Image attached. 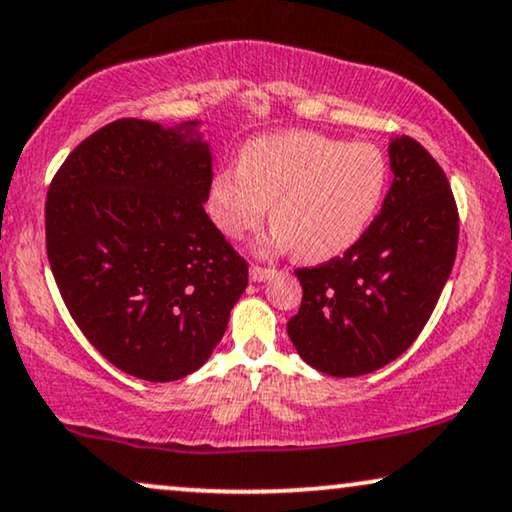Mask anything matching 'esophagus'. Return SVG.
Listing matches in <instances>:
<instances>
[{
	"label": "esophagus",
	"mask_w": 512,
	"mask_h": 512,
	"mask_svg": "<svg viewBox=\"0 0 512 512\" xmlns=\"http://www.w3.org/2000/svg\"><path fill=\"white\" fill-rule=\"evenodd\" d=\"M249 275H251V279H254V282H265V279L275 277L277 270L275 268H261V265H251Z\"/></svg>",
	"instance_id": "1"
}]
</instances>
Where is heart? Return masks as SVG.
<instances>
[{
    "instance_id": "1",
    "label": "heart",
    "mask_w": 512,
    "mask_h": 512,
    "mask_svg": "<svg viewBox=\"0 0 512 512\" xmlns=\"http://www.w3.org/2000/svg\"><path fill=\"white\" fill-rule=\"evenodd\" d=\"M387 188V160L370 144L286 130L251 139L240 167L216 172L207 209L226 237L258 228L272 205L261 251H291L307 263L345 254L375 219Z\"/></svg>"
}]
</instances>
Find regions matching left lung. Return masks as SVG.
I'll use <instances>...</instances> for the list:
<instances>
[{
    "label": "left lung",
    "mask_w": 512,
    "mask_h": 512,
    "mask_svg": "<svg viewBox=\"0 0 512 512\" xmlns=\"http://www.w3.org/2000/svg\"><path fill=\"white\" fill-rule=\"evenodd\" d=\"M389 165L394 181L361 240L333 261L296 270L303 303L286 333L319 373L356 377L398 359L452 272L459 214L445 172L405 135L389 142Z\"/></svg>",
    "instance_id": "left-lung-1"
}]
</instances>
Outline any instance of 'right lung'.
Segmentation results:
<instances>
[{
  "mask_svg": "<svg viewBox=\"0 0 512 512\" xmlns=\"http://www.w3.org/2000/svg\"><path fill=\"white\" fill-rule=\"evenodd\" d=\"M198 125L118 118L69 153L46 195L48 263L69 314L139 380L195 373L249 282L205 212L212 151Z\"/></svg>",
  "mask_w": 512,
  "mask_h": 512,
  "instance_id": "add662e5",
  "label": "right lung"
}]
</instances>
